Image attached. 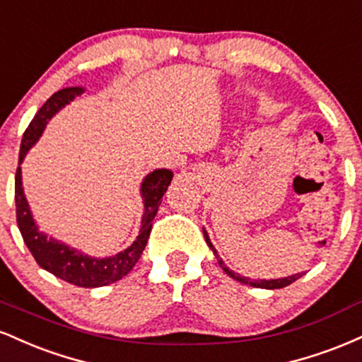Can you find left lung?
<instances>
[{
	"mask_svg": "<svg viewBox=\"0 0 362 362\" xmlns=\"http://www.w3.org/2000/svg\"><path fill=\"white\" fill-rule=\"evenodd\" d=\"M202 233H204L206 243L209 245V248H211V250H213L214 257H216V259H218L219 267H221L223 271L228 274V276L233 277L235 281L242 282V284H248V286H253V288H262V289H281V288H286V286L293 284L294 281H298V279H300V277L303 276V274H294V276L281 277V279H269V281H267V279H250V277L240 276V274H236V272L231 271V269H228V267H226V264H224L223 259H221V257L218 255V252H216V248L213 247V243H211L209 235H207V231H206V230H202Z\"/></svg>",
	"mask_w": 362,
	"mask_h": 362,
	"instance_id": "8db88e82",
	"label": "left lung"
}]
</instances>
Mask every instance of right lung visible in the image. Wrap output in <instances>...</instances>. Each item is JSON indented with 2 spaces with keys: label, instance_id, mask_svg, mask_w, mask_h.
Instances as JSON below:
<instances>
[{
  "label": "right lung",
  "instance_id": "obj_1",
  "mask_svg": "<svg viewBox=\"0 0 362 362\" xmlns=\"http://www.w3.org/2000/svg\"><path fill=\"white\" fill-rule=\"evenodd\" d=\"M85 91L81 86H69L62 88L52 95L47 102L40 107L35 117L28 124L27 131L23 132L22 146H20L18 168L15 175V204H16V223H18L20 233L23 242L28 247L37 264L47 272L54 274L59 279L69 282V284L80 286V288H100L109 286L112 282L120 281L124 276L131 272L136 262L139 260L141 253L146 247L149 233L153 228V219L161 204L163 194L167 192L170 182H172V170L158 168L155 172L148 173L141 184V197L144 202V213L141 219V230L138 238L132 242L131 247L119 252L117 255L97 259V257L85 255V253L69 247V245L57 242L54 238H47V235L39 230L30 213L27 197L22 187V165L25 155L42 136L45 126L62 107L68 105L74 98L80 97Z\"/></svg>",
  "mask_w": 362,
  "mask_h": 362
}]
</instances>
